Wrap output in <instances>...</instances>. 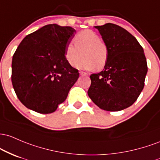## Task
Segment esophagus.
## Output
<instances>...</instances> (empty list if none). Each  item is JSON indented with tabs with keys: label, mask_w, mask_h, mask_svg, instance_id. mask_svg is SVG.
Masks as SVG:
<instances>
[{
	"label": "esophagus",
	"mask_w": 160,
	"mask_h": 160,
	"mask_svg": "<svg viewBox=\"0 0 160 160\" xmlns=\"http://www.w3.org/2000/svg\"><path fill=\"white\" fill-rule=\"evenodd\" d=\"M79 74H80L81 75H87V73H85V72L80 71V72H79Z\"/></svg>",
	"instance_id": "34e87169"
}]
</instances>
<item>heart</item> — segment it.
<instances>
[{"mask_svg":"<svg viewBox=\"0 0 160 160\" xmlns=\"http://www.w3.org/2000/svg\"><path fill=\"white\" fill-rule=\"evenodd\" d=\"M74 43H69L66 48V58L68 63L72 67L86 70L103 69L109 58V50L107 44L101 41V38L92 30H82L74 37Z\"/></svg>","mask_w":160,"mask_h":160,"instance_id":"obj_1","label":"heart"}]
</instances>
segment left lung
Segmentation results:
<instances>
[{"label":"left lung","instance_id":"left-lung-1","mask_svg":"<svg viewBox=\"0 0 160 160\" xmlns=\"http://www.w3.org/2000/svg\"><path fill=\"white\" fill-rule=\"evenodd\" d=\"M109 50L103 71L91 75L88 94L101 109L119 111L132 106L142 91L148 72L143 48L132 34L117 25L95 26Z\"/></svg>","mask_w":160,"mask_h":160}]
</instances>
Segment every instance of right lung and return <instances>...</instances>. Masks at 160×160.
I'll return each instance as SVG.
<instances>
[{
  "instance_id": "obj_1",
  "label": "right lung",
  "mask_w": 160,
  "mask_h": 160,
  "mask_svg": "<svg viewBox=\"0 0 160 160\" xmlns=\"http://www.w3.org/2000/svg\"><path fill=\"white\" fill-rule=\"evenodd\" d=\"M75 34L70 26L49 24L27 35L18 46L11 80L17 98L28 109L51 113L65 101L79 76L65 56Z\"/></svg>"
}]
</instances>
